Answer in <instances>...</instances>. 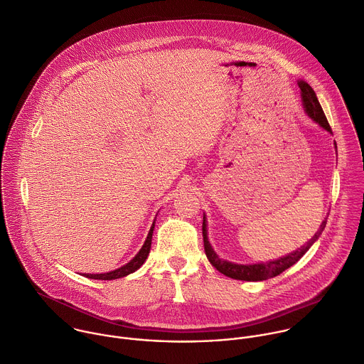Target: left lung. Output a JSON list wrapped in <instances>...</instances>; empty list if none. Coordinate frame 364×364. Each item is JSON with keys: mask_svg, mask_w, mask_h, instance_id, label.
Returning a JSON list of instances; mask_svg holds the SVG:
<instances>
[{"mask_svg": "<svg viewBox=\"0 0 364 364\" xmlns=\"http://www.w3.org/2000/svg\"><path fill=\"white\" fill-rule=\"evenodd\" d=\"M299 87H301V92H302V100H304V106H305V110L306 113L316 122L319 123L325 130L328 132H332L331 129V124L323 113V109L316 97V93L315 90L304 80H301L299 83ZM326 221L328 218H325V221L322 223L319 231L312 237V240L308 241V244H305L304 247L298 248V251L284 257V258H279V259H275V261H271V262H261V264H252V265H237V264H232V262H228V261H224L221 258H218V255L213 251L210 242H208V238H207V224H205V217L203 218V241H204V251H205V255L210 261V264L221 274H224L225 277L228 278H232V279H238V281H267L269 278H274V277H278L279 274H282L284 271H287L288 268H291L294 264H296L304 255L305 252L314 245V242L319 238V235L322 234V231L325 230L326 227Z\"/></svg>", "mask_w": 364, "mask_h": 364, "instance_id": "left-lung-1", "label": "left lung"}]
</instances>
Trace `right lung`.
Instances as JSON below:
<instances>
[{
  "mask_svg": "<svg viewBox=\"0 0 364 364\" xmlns=\"http://www.w3.org/2000/svg\"><path fill=\"white\" fill-rule=\"evenodd\" d=\"M153 228H154V224L151 225L150 231H149V235L144 241V245L141 247V250L139 251V254L126 265H123L122 268L116 269V271H112V272H106V274H83V277L86 278H92V279H102V281H112V279H117V278H123L134 271H137L143 264L144 261L147 259V255L150 252V247H151V237H153Z\"/></svg>",
  "mask_w": 364,
  "mask_h": 364,
  "instance_id": "1",
  "label": "right lung"
}]
</instances>
